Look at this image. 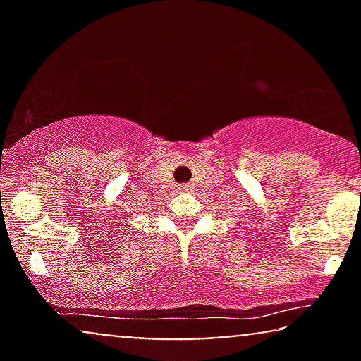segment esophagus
Listing matches in <instances>:
<instances>
[{"instance_id": "1", "label": "esophagus", "mask_w": 361, "mask_h": 361, "mask_svg": "<svg viewBox=\"0 0 361 361\" xmlns=\"http://www.w3.org/2000/svg\"><path fill=\"white\" fill-rule=\"evenodd\" d=\"M190 188H192V186H190L188 183H183V185H180V190H183V192H188Z\"/></svg>"}]
</instances>
